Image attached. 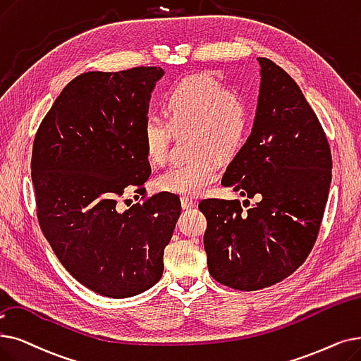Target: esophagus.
<instances>
[{
	"label": "esophagus",
	"mask_w": 361,
	"mask_h": 361,
	"mask_svg": "<svg viewBox=\"0 0 361 361\" xmlns=\"http://www.w3.org/2000/svg\"><path fill=\"white\" fill-rule=\"evenodd\" d=\"M181 207L183 209H192L196 207V202L189 197H181Z\"/></svg>",
	"instance_id": "esophagus-1"
}]
</instances>
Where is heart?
Returning a JSON list of instances; mask_svg holds the SVG:
<instances>
[{
  "label": "heart",
  "mask_w": 361,
  "mask_h": 361,
  "mask_svg": "<svg viewBox=\"0 0 361 361\" xmlns=\"http://www.w3.org/2000/svg\"><path fill=\"white\" fill-rule=\"evenodd\" d=\"M165 119L149 116L142 130L146 159L166 161L171 130L190 128L189 161L169 166L154 180L161 192L199 196L218 177L216 161H227L242 147L249 130V107L238 92L228 91L214 76L203 73L180 81L164 99Z\"/></svg>",
  "instance_id": "1"
}]
</instances>
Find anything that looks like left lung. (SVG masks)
<instances>
[{"instance_id": "left-lung-1", "label": "left lung", "mask_w": 361, "mask_h": 361, "mask_svg": "<svg viewBox=\"0 0 361 361\" xmlns=\"http://www.w3.org/2000/svg\"><path fill=\"white\" fill-rule=\"evenodd\" d=\"M257 60L261 82L254 127L221 183L258 202L246 212L239 200L199 203L208 221V270L239 290L279 283L305 261L332 180L331 149L302 91L274 61Z\"/></svg>"}]
</instances>
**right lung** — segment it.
Instances as JSON below:
<instances>
[{"label":"right lung","instance_id":"add662e5","mask_svg":"<svg viewBox=\"0 0 361 361\" xmlns=\"http://www.w3.org/2000/svg\"><path fill=\"white\" fill-rule=\"evenodd\" d=\"M164 75L152 66L76 76L34 142L30 169L45 239L72 277L116 300L161 280L181 214L178 196L166 192L127 211L116 207L125 190L150 177L142 130Z\"/></svg>","mask_w":361,"mask_h":361}]
</instances>
